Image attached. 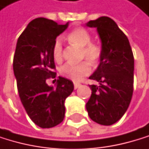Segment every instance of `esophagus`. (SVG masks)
Wrapping results in <instances>:
<instances>
[{
    "label": "esophagus",
    "mask_w": 149,
    "mask_h": 149,
    "mask_svg": "<svg viewBox=\"0 0 149 149\" xmlns=\"http://www.w3.org/2000/svg\"><path fill=\"white\" fill-rule=\"evenodd\" d=\"M80 86H81V84H80V83H77V82H75V83H74V88H75V89L79 88V87Z\"/></svg>",
    "instance_id": "esophagus-1"
}]
</instances>
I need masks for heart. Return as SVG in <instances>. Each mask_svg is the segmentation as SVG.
<instances>
[{
	"label": "heart",
	"mask_w": 149,
	"mask_h": 149,
	"mask_svg": "<svg viewBox=\"0 0 149 149\" xmlns=\"http://www.w3.org/2000/svg\"><path fill=\"white\" fill-rule=\"evenodd\" d=\"M68 40L81 48L80 59L86 60L79 63H66L60 69L61 75L72 81H79L91 72V65L96 67L103 57V48L98 43H92L91 36L81 27L73 29L68 34ZM53 57L57 63L63 57V44L60 38H56L52 47Z\"/></svg>",
	"instance_id": "b5f03b06"
}]
</instances>
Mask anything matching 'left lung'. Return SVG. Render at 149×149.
<instances>
[{
  "label": "left lung",
  "instance_id": "1",
  "mask_svg": "<svg viewBox=\"0 0 149 149\" xmlns=\"http://www.w3.org/2000/svg\"><path fill=\"white\" fill-rule=\"evenodd\" d=\"M97 28L103 57L89 77L99 86H89L91 97L86 104L90 118L102 125L118 122L131 102L133 93L134 57L126 35L114 20L101 17L86 24Z\"/></svg>",
  "mask_w": 149,
  "mask_h": 149
}]
</instances>
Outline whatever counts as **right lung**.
Instances as JSON below:
<instances>
[{
	"label": "right lung",
	"mask_w": 149,
	"mask_h": 149,
	"mask_svg": "<svg viewBox=\"0 0 149 149\" xmlns=\"http://www.w3.org/2000/svg\"><path fill=\"white\" fill-rule=\"evenodd\" d=\"M68 24L35 18L17 40L13 70L19 97L29 118L41 128H51L63 122L65 99L74 89L72 81L62 77L55 89L46 82L56 76L52 47Z\"/></svg>",
	"instance_id": "1"
}]
</instances>
